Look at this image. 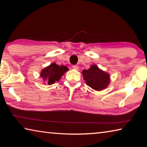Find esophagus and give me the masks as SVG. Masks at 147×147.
<instances>
[{"label": "esophagus", "mask_w": 147, "mask_h": 147, "mask_svg": "<svg viewBox=\"0 0 147 147\" xmlns=\"http://www.w3.org/2000/svg\"><path fill=\"white\" fill-rule=\"evenodd\" d=\"M73 68L74 70H78V65H73Z\"/></svg>", "instance_id": "34e87169"}]
</instances>
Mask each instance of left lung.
I'll use <instances>...</instances> for the list:
<instances>
[{
  "label": "left lung",
  "instance_id": "left-lung-1",
  "mask_svg": "<svg viewBox=\"0 0 147 147\" xmlns=\"http://www.w3.org/2000/svg\"><path fill=\"white\" fill-rule=\"evenodd\" d=\"M82 73L87 85L95 91L103 90L110 83L109 74L95 64L92 65L88 70H83Z\"/></svg>",
  "mask_w": 147,
  "mask_h": 147
}]
</instances>
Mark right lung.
<instances>
[{
	"instance_id": "obj_1",
	"label": "right lung",
	"mask_w": 147,
	"mask_h": 147,
	"mask_svg": "<svg viewBox=\"0 0 147 147\" xmlns=\"http://www.w3.org/2000/svg\"><path fill=\"white\" fill-rule=\"evenodd\" d=\"M67 71H69L67 67L64 65L59 66L54 63L42 69L40 76L43 78L44 82H46L49 85H52L56 81H59L61 76Z\"/></svg>"
}]
</instances>
